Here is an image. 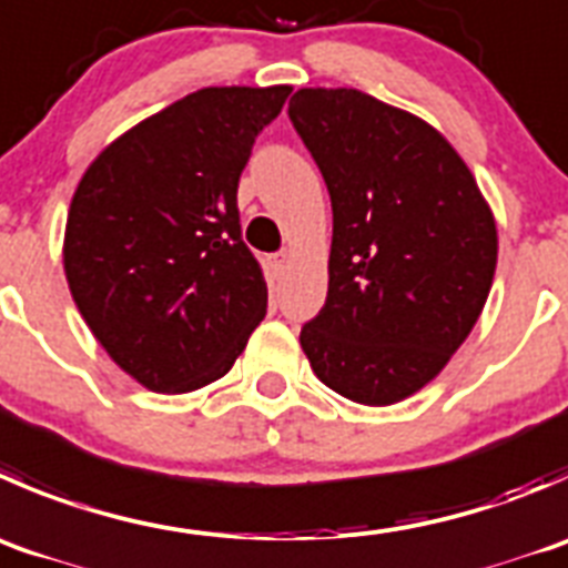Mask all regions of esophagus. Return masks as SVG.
I'll use <instances>...</instances> for the list:
<instances>
[{
	"instance_id": "1",
	"label": "esophagus",
	"mask_w": 568,
	"mask_h": 568,
	"mask_svg": "<svg viewBox=\"0 0 568 568\" xmlns=\"http://www.w3.org/2000/svg\"><path fill=\"white\" fill-rule=\"evenodd\" d=\"M291 252L283 250V252H274V255H268V268H272L274 274H280L285 268V263H288Z\"/></svg>"
}]
</instances>
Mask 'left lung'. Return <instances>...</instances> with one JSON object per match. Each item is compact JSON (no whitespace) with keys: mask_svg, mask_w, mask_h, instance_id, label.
<instances>
[{"mask_svg":"<svg viewBox=\"0 0 568 568\" xmlns=\"http://www.w3.org/2000/svg\"><path fill=\"white\" fill-rule=\"evenodd\" d=\"M288 115L333 202L327 302L300 344L327 388L394 405L480 318L497 224L447 138L355 88H302Z\"/></svg>","mask_w":568,"mask_h":568,"instance_id":"1","label":"left lung"}]
</instances>
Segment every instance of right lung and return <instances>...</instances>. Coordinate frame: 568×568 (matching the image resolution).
<instances>
[{"instance_id": "add662e5", "label": "right lung", "mask_w": 568, "mask_h": 568, "mask_svg": "<svg viewBox=\"0 0 568 568\" xmlns=\"http://www.w3.org/2000/svg\"><path fill=\"white\" fill-rule=\"evenodd\" d=\"M288 93H189L115 138L77 185L63 241L71 296L104 352L150 390L224 377L266 316L239 180Z\"/></svg>"}]
</instances>
